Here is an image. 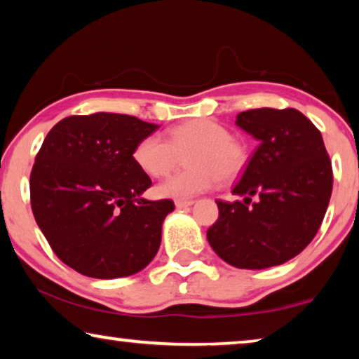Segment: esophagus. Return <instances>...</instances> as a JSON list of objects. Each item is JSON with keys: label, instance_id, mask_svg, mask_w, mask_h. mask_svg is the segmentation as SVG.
I'll list each match as a JSON object with an SVG mask.
<instances>
[{"label": "esophagus", "instance_id": "34e87169", "mask_svg": "<svg viewBox=\"0 0 359 359\" xmlns=\"http://www.w3.org/2000/svg\"><path fill=\"white\" fill-rule=\"evenodd\" d=\"M191 205H194L191 200H175V208H179V210H182V208H189Z\"/></svg>", "mask_w": 359, "mask_h": 359}]
</instances>
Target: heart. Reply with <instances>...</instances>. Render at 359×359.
Wrapping results in <instances>:
<instances>
[{"label":"heart","instance_id":"1","mask_svg":"<svg viewBox=\"0 0 359 359\" xmlns=\"http://www.w3.org/2000/svg\"><path fill=\"white\" fill-rule=\"evenodd\" d=\"M185 155L187 168L163 180L156 194L163 198L189 200L212 189L217 180L237 179L248 161L247 145L210 119L185 121L169 128L168 140L147 135L133 148V161L151 177H164Z\"/></svg>","mask_w":359,"mask_h":359}]
</instances>
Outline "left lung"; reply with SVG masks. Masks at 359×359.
<instances>
[{
    "label": "left lung",
    "instance_id": "8db88e82",
    "mask_svg": "<svg viewBox=\"0 0 359 359\" xmlns=\"http://www.w3.org/2000/svg\"><path fill=\"white\" fill-rule=\"evenodd\" d=\"M235 124L259 145L232 190L243 201L219 200L206 237L231 266L266 269L295 258L318 233L332 195V164L320 132L297 109L243 111Z\"/></svg>",
    "mask_w": 359,
    "mask_h": 359
}]
</instances>
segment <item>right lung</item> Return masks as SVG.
Wrapping results in <instances>:
<instances>
[{
	"mask_svg": "<svg viewBox=\"0 0 359 359\" xmlns=\"http://www.w3.org/2000/svg\"><path fill=\"white\" fill-rule=\"evenodd\" d=\"M156 124L135 116H71L48 132L30 174L35 221L64 264L95 279L137 274L156 256L170 200L142 194L151 179L133 148Z\"/></svg>",
	"mask_w": 359,
	"mask_h": 359,
	"instance_id": "add662e5",
	"label": "right lung"
}]
</instances>
